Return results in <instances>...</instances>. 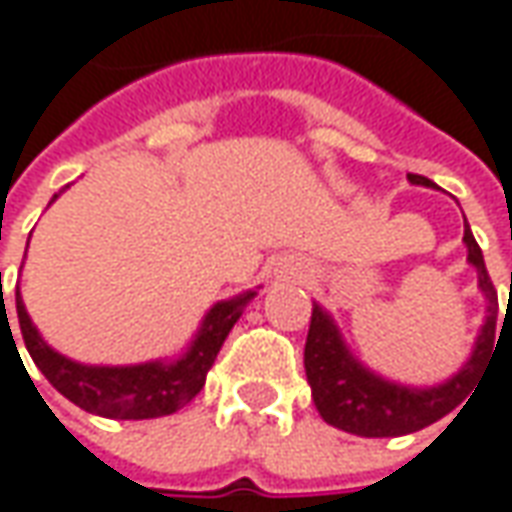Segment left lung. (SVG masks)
Here are the masks:
<instances>
[{
  "label": "left lung",
  "instance_id": "8db88e82",
  "mask_svg": "<svg viewBox=\"0 0 512 512\" xmlns=\"http://www.w3.org/2000/svg\"><path fill=\"white\" fill-rule=\"evenodd\" d=\"M410 183L430 186V189L435 186L433 180H427L421 174H410ZM464 243H467V260L478 272V286L490 300V306H487L490 315H487V323L481 326V335H478L470 361L447 384L430 389H410L372 375L367 367H361L349 355L332 318L318 303L312 306V321H309V335H306V349H303V367H306V381L312 387L315 407L326 424H332L344 433L364 435V438H395V435L418 433V430L430 427L447 412L456 410L458 404L470 395L481 364L487 358H493L499 298H496V286L487 275L484 255L478 249L470 226L464 229Z\"/></svg>",
  "mask_w": 512,
  "mask_h": 512
}]
</instances>
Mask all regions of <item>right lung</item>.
<instances>
[{
	"mask_svg": "<svg viewBox=\"0 0 512 512\" xmlns=\"http://www.w3.org/2000/svg\"><path fill=\"white\" fill-rule=\"evenodd\" d=\"M252 298L255 292H246L240 298L220 300L217 306H212L197 338L191 341L189 352L180 361L174 364L154 361L140 367H82L77 361H68L65 355L54 352L39 338L36 326L25 312V303L19 298V289H16V315L28 355L34 358L39 372L51 381L56 392H62L71 404H77L79 410L91 415L143 421V418H160L177 412L203 389L206 372L212 369L226 335L232 332L243 306Z\"/></svg>",
	"mask_w": 512,
	"mask_h": 512,
	"instance_id": "add662e5",
	"label": "right lung"
}]
</instances>
